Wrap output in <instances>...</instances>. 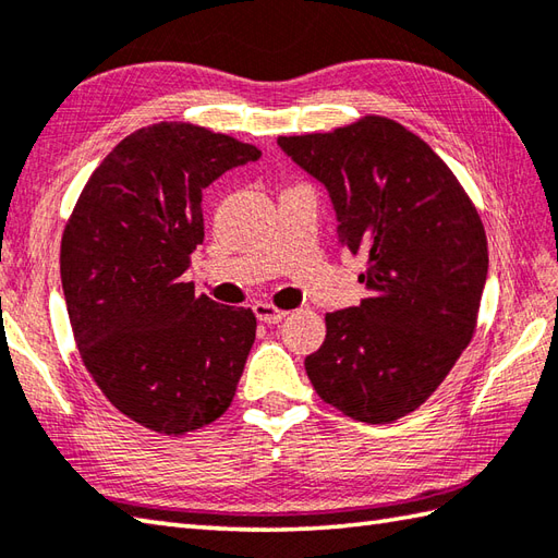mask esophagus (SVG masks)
Returning a JSON list of instances; mask_svg holds the SVG:
<instances>
[{
    "label": "esophagus",
    "instance_id": "obj_1",
    "mask_svg": "<svg viewBox=\"0 0 558 558\" xmlns=\"http://www.w3.org/2000/svg\"><path fill=\"white\" fill-rule=\"evenodd\" d=\"M254 314H256L258 322H264V324H280L282 318L288 316V312L276 310V306L268 304V302H258V304H254Z\"/></svg>",
    "mask_w": 558,
    "mask_h": 558
}]
</instances>
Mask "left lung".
<instances>
[{
	"mask_svg": "<svg viewBox=\"0 0 558 558\" xmlns=\"http://www.w3.org/2000/svg\"><path fill=\"white\" fill-rule=\"evenodd\" d=\"M278 146L324 184L340 246L366 256L369 298L326 314L324 345L304 360L310 381L352 420L405 417L475 333L489 270L477 210L448 165L384 117Z\"/></svg>",
	"mask_w": 558,
	"mask_h": 558,
	"instance_id": "obj_1",
	"label": "left lung"
}]
</instances>
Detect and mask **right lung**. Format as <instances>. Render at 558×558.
Instances as JSON below:
<instances>
[{"label": "right lung", "instance_id": "add662e5", "mask_svg": "<svg viewBox=\"0 0 558 558\" xmlns=\"http://www.w3.org/2000/svg\"><path fill=\"white\" fill-rule=\"evenodd\" d=\"M258 158L194 124L138 129L90 174L66 222L59 272L83 364L146 429L194 432L234 398L256 316L196 298L182 276L204 242V189Z\"/></svg>", "mask_w": 558, "mask_h": 558}]
</instances>
